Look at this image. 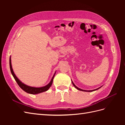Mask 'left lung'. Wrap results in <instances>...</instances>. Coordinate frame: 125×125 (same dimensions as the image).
<instances>
[{"instance_id":"left-lung-1","label":"left lung","mask_w":125,"mask_h":125,"mask_svg":"<svg viewBox=\"0 0 125 125\" xmlns=\"http://www.w3.org/2000/svg\"><path fill=\"white\" fill-rule=\"evenodd\" d=\"M71 82H72V83H73V86L75 87V88H76L77 89H78V90H80V91H84V92H92V91H96V90H98V89H99L100 88H101L102 86H101V87H100V88H97V89H95V90H82V89H80V88H78V87L75 85L74 83H73V81L71 80Z\"/></svg>"}]
</instances>
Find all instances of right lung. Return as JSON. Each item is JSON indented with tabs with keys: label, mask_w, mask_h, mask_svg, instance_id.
<instances>
[{
	"label": "right lung",
	"mask_w": 125,
	"mask_h": 125,
	"mask_svg": "<svg viewBox=\"0 0 125 125\" xmlns=\"http://www.w3.org/2000/svg\"><path fill=\"white\" fill-rule=\"evenodd\" d=\"M9 65H10V71L11 74H12L13 78H14L15 80L16 81V82H17L18 84L19 85L20 88L23 90V91L26 93H29V94H39L40 93H42L46 91L49 89H50V87L51 86L52 83V81H53V79L54 78V76L56 73V72L55 73L53 77H52L51 80L50 81V82L48 84H47L46 85H45L44 86H42V87H40V88H36V87H32V86H30L29 85H26L25 84H24L23 83H22L19 79L17 76L16 75V74H14V72L13 71L12 68V65H11V57H10V59H9Z\"/></svg>",
	"instance_id": "obj_1"
}]
</instances>
